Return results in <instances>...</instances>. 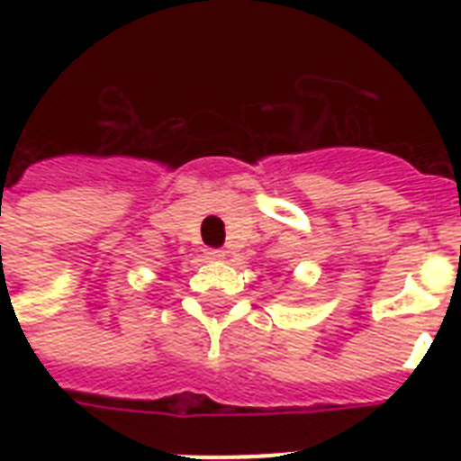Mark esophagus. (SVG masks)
Segmentation results:
<instances>
[{"label": "esophagus", "instance_id": "obj_1", "mask_svg": "<svg viewBox=\"0 0 461 461\" xmlns=\"http://www.w3.org/2000/svg\"><path fill=\"white\" fill-rule=\"evenodd\" d=\"M205 256H208L210 260H222L224 251H222V249H208V251H205Z\"/></svg>", "mask_w": 461, "mask_h": 461}]
</instances>
